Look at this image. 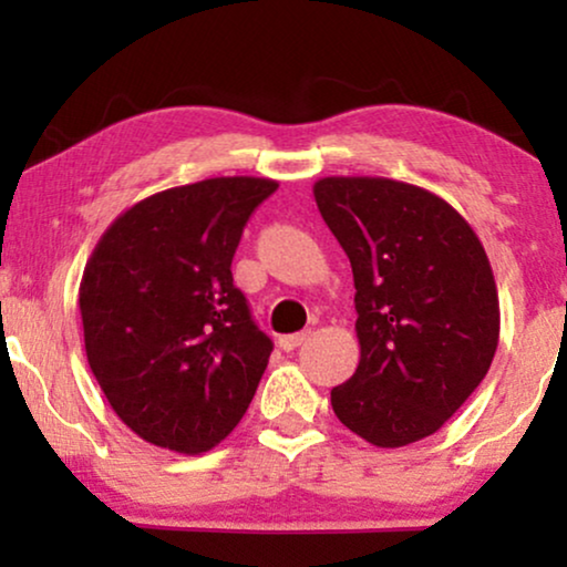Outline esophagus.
<instances>
[{"mask_svg": "<svg viewBox=\"0 0 567 567\" xmlns=\"http://www.w3.org/2000/svg\"><path fill=\"white\" fill-rule=\"evenodd\" d=\"M309 340V332H293V336H281L278 338V346L284 348V351H293V348H299L301 343H307Z\"/></svg>", "mask_w": 567, "mask_h": 567, "instance_id": "esophagus-1", "label": "esophagus"}]
</instances>
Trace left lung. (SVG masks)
<instances>
[{"instance_id":"left-lung-1","label":"left lung","mask_w":567,"mask_h":567,"mask_svg":"<svg viewBox=\"0 0 567 567\" xmlns=\"http://www.w3.org/2000/svg\"><path fill=\"white\" fill-rule=\"evenodd\" d=\"M315 200L353 268L355 374L332 386L338 421L394 449L436 433L491 369L495 278L444 198L390 177H322Z\"/></svg>"}]
</instances>
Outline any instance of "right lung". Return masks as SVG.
Wrapping results in <instances>:
<instances>
[{
    "label": "right lung",
    "instance_id": "add662e5",
    "mask_svg": "<svg viewBox=\"0 0 567 567\" xmlns=\"http://www.w3.org/2000/svg\"><path fill=\"white\" fill-rule=\"evenodd\" d=\"M268 177H212L138 200L92 250L80 286L84 351L115 415L181 454L227 439L274 343L252 322L231 258Z\"/></svg>",
    "mask_w": 567,
    "mask_h": 567
}]
</instances>
